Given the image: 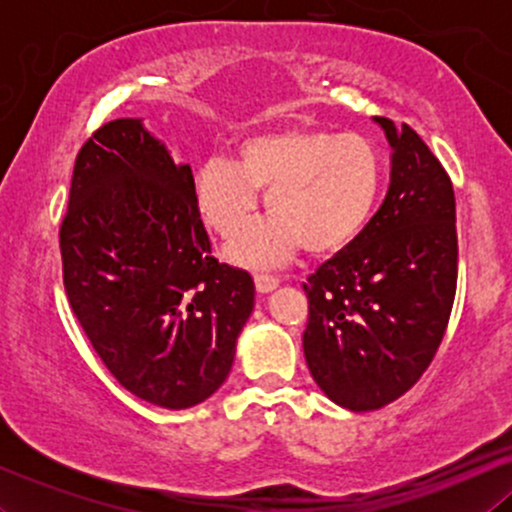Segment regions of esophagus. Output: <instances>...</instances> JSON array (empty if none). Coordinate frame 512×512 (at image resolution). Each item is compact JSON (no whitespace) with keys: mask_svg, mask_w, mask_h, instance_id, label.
I'll return each mask as SVG.
<instances>
[{"mask_svg":"<svg viewBox=\"0 0 512 512\" xmlns=\"http://www.w3.org/2000/svg\"><path fill=\"white\" fill-rule=\"evenodd\" d=\"M255 286H257V291H260V293H269V291H274L276 286H279V279H276V276H272V274H255Z\"/></svg>","mask_w":512,"mask_h":512,"instance_id":"esophagus-1","label":"esophagus"}]
</instances>
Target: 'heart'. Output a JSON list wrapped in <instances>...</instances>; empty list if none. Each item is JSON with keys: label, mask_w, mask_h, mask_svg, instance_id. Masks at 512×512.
<instances>
[{"label": "heart", "mask_w": 512, "mask_h": 512, "mask_svg": "<svg viewBox=\"0 0 512 512\" xmlns=\"http://www.w3.org/2000/svg\"><path fill=\"white\" fill-rule=\"evenodd\" d=\"M385 182V161L361 134L289 127L248 137L238 163L207 158L197 168L195 197L209 228L233 238L257 211V190L272 221L245 233L233 260L255 267L284 262L298 248L332 255L366 231Z\"/></svg>", "instance_id": "b5f03b06"}]
</instances>
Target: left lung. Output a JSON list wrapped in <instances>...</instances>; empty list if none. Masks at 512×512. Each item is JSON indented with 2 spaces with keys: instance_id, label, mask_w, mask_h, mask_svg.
I'll use <instances>...</instances> for the list:
<instances>
[{
  "instance_id": "obj_1",
  "label": "left lung",
  "mask_w": 512,
  "mask_h": 512,
  "mask_svg": "<svg viewBox=\"0 0 512 512\" xmlns=\"http://www.w3.org/2000/svg\"><path fill=\"white\" fill-rule=\"evenodd\" d=\"M375 122L392 146L383 207L303 284L310 375L351 411L380 409L416 385L443 342L457 291L450 175L409 125Z\"/></svg>"
}]
</instances>
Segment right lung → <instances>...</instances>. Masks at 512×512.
Instances as JSON below:
<instances>
[{"mask_svg": "<svg viewBox=\"0 0 512 512\" xmlns=\"http://www.w3.org/2000/svg\"><path fill=\"white\" fill-rule=\"evenodd\" d=\"M60 252L69 308L125 390L166 409L219 390L255 284L211 255L190 166L139 120L98 127L76 154Z\"/></svg>", "mask_w": 512, "mask_h": 512, "instance_id": "add662e5", "label": "right lung"}]
</instances>
